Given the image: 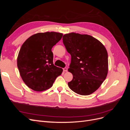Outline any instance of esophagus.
I'll use <instances>...</instances> for the list:
<instances>
[{"label": "esophagus", "instance_id": "esophagus-1", "mask_svg": "<svg viewBox=\"0 0 130 130\" xmlns=\"http://www.w3.org/2000/svg\"><path fill=\"white\" fill-rule=\"evenodd\" d=\"M63 71L64 72H67L68 71V68H63Z\"/></svg>", "mask_w": 130, "mask_h": 130}]
</instances>
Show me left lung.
<instances>
[{
  "label": "left lung",
  "instance_id": "obj_1",
  "mask_svg": "<svg viewBox=\"0 0 130 130\" xmlns=\"http://www.w3.org/2000/svg\"><path fill=\"white\" fill-rule=\"evenodd\" d=\"M63 43L71 55L68 71L73 80L68 82L73 92L91 94L99 88L108 73V54L105 47L88 35L72 32L63 36Z\"/></svg>",
  "mask_w": 130,
  "mask_h": 130
}]
</instances>
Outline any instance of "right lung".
I'll list each match as a JSON object with an SVG mask.
<instances>
[{
	"mask_svg": "<svg viewBox=\"0 0 130 130\" xmlns=\"http://www.w3.org/2000/svg\"><path fill=\"white\" fill-rule=\"evenodd\" d=\"M63 34L56 32L37 33L22 45L17 57V67L23 81L35 91H43L53 86L63 69L53 64L52 49Z\"/></svg>",
	"mask_w": 130,
	"mask_h": 130,
	"instance_id": "1",
	"label": "right lung"
}]
</instances>
